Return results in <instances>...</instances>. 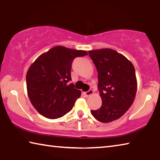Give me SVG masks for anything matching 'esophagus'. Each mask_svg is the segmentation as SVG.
<instances>
[{
    "instance_id": "34e87169",
    "label": "esophagus",
    "mask_w": 160,
    "mask_h": 160,
    "mask_svg": "<svg viewBox=\"0 0 160 160\" xmlns=\"http://www.w3.org/2000/svg\"><path fill=\"white\" fill-rule=\"evenodd\" d=\"M92 94H93V90L92 89H89V91L85 92V94L86 97H89V96L92 95Z\"/></svg>"
}]
</instances>
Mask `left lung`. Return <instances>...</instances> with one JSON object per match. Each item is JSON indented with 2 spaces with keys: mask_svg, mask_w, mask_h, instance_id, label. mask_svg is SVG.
I'll return each instance as SVG.
<instances>
[{
  "mask_svg": "<svg viewBox=\"0 0 160 160\" xmlns=\"http://www.w3.org/2000/svg\"><path fill=\"white\" fill-rule=\"evenodd\" d=\"M98 72V89L102 105L91 110L101 122L118 120L132 105L137 90L135 68L122 54L112 49L88 52Z\"/></svg>",
  "mask_w": 160,
  "mask_h": 160,
  "instance_id": "left-lung-1",
  "label": "left lung"
}]
</instances>
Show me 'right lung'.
<instances>
[{
  "mask_svg": "<svg viewBox=\"0 0 160 160\" xmlns=\"http://www.w3.org/2000/svg\"><path fill=\"white\" fill-rule=\"evenodd\" d=\"M88 52L57 46L40 55L27 74V88L32 105L49 119L62 117L71 111L81 95L71 80L72 62Z\"/></svg>",
  "mask_w": 160,
  "mask_h": 160,
  "instance_id": "add662e5",
  "label": "right lung"
}]
</instances>
